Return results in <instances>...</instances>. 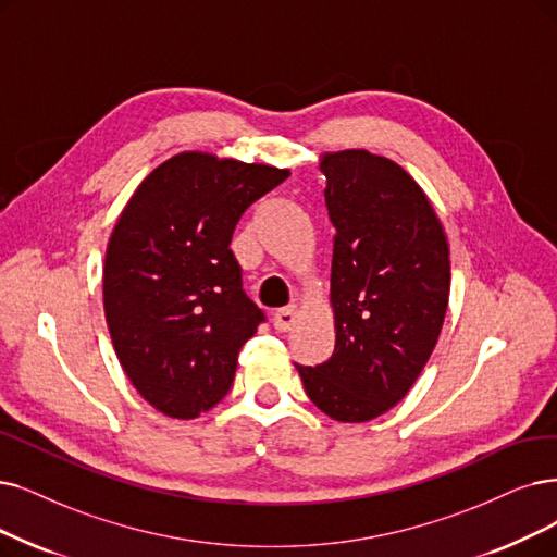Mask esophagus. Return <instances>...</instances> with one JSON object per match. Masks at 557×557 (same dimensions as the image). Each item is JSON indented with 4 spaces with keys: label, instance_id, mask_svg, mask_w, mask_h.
<instances>
[{
    "label": "esophagus",
    "instance_id": "esophagus-1",
    "mask_svg": "<svg viewBox=\"0 0 557 557\" xmlns=\"http://www.w3.org/2000/svg\"><path fill=\"white\" fill-rule=\"evenodd\" d=\"M295 320H297V306H285V308H278L276 313L272 315V324H274V329H276L278 333L290 331V329H293V324H295Z\"/></svg>",
    "mask_w": 557,
    "mask_h": 557
}]
</instances>
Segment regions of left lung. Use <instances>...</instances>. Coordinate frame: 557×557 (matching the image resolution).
<instances>
[{
	"instance_id": "1",
	"label": "left lung",
	"mask_w": 557,
	"mask_h": 557,
	"mask_svg": "<svg viewBox=\"0 0 557 557\" xmlns=\"http://www.w3.org/2000/svg\"><path fill=\"white\" fill-rule=\"evenodd\" d=\"M333 235L331 359L297 366L306 395L341 422H366L403 399L438 341L450 295V249L425 191L388 158L326 152Z\"/></svg>"
}]
</instances>
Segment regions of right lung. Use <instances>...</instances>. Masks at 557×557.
<instances>
[{
    "mask_svg": "<svg viewBox=\"0 0 557 557\" xmlns=\"http://www.w3.org/2000/svg\"><path fill=\"white\" fill-rule=\"evenodd\" d=\"M290 175L270 164L181 152L150 171L107 244L104 318L127 380L169 418L210 411L262 310L231 251L239 216Z\"/></svg>",
    "mask_w": 557,
    "mask_h": 557,
    "instance_id": "1",
    "label": "right lung"
}]
</instances>
